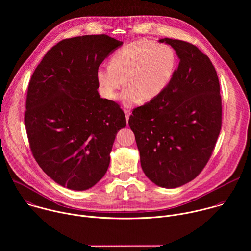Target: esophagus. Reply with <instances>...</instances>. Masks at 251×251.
<instances>
[{"instance_id": "obj_1", "label": "esophagus", "mask_w": 251, "mask_h": 251, "mask_svg": "<svg viewBox=\"0 0 251 251\" xmlns=\"http://www.w3.org/2000/svg\"><path fill=\"white\" fill-rule=\"evenodd\" d=\"M124 113H125L126 120L128 121V120H129V117H130V111H129V110H124Z\"/></svg>"}]
</instances>
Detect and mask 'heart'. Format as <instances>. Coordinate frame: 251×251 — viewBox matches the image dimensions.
I'll return each mask as SVG.
<instances>
[{
	"instance_id": "1",
	"label": "heart",
	"mask_w": 251,
	"mask_h": 251,
	"mask_svg": "<svg viewBox=\"0 0 251 251\" xmlns=\"http://www.w3.org/2000/svg\"><path fill=\"white\" fill-rule=\"evenodd\" d=\"M176 63L177 56L171 46L148 40L136 41L117 50L109 64L97 67L99 93L114 100L117 90L125 82L127 87L119 96L125 107H132L142 99L151 101L167 88Z\"/></svg>"
}]
</instances>
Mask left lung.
<instances>
[{"instance_id": "obj_1", "label": "left lung", "mask_w": 251, "mask_h": 251, "mask_svg": "<svg viewBox=\"0 0 251 251\" xmlns=\"http://www.w3.org/2000/svg\"><path fill=\"white\" fill-rule=\"evenodd\" d=\"M180 62L167 88L134 109L135 134L143 172L155 185L181 187L202 171L222 128V98L210 59L187 42L161 39Z\"/></svg>"}]
</instances>
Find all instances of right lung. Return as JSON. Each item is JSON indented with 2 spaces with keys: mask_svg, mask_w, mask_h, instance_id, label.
I'll use <instances>...</instances> for the list:
<instances>
[{
  "mask_svg": "<svg viewBox=\"0 0 251 251\" xmlns=\"http://www.w3.org/2000/svg\"><path fill=\"white\" fill-rule=\"evenodd\" d=\"M123 45L106 34L63 40L30 78L25 124L43 171L69 190L85 191L104 176L117 132L126 127L119 105L101 98L96 69Z\"/></svg>",
  "mask_w": 251,
  "mask_h": 251,
  "instance_id": "obj_1",
  "label": "right lung"
}]
</instances>
